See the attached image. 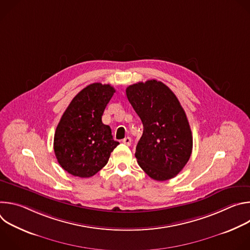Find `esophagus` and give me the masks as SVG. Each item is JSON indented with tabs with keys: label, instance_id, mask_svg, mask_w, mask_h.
Instances as JSON below:
<instances>
[{
	"label": "esophagus",
	"instance_id": "1",
	"mask_svg": "<svg viewBox=\"0 0 250 250\" xmlns=\"http://www.w3.org/2000/svg\"><path fill=\"white\" fill-rule=\"evenodd\" d=\"M123 142L125 145H126V146H130L131 145V138L130 137H125L124 139H123Z\"/></svg>",
	"mask_w": 250,
	"mask_h": 250
}]
</instances>
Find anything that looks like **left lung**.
Masks as SVG:
<instances>
[{"label": "left lung", "mask_w": 250, "mask_h": 250, "mask_svg": "<svg viewBox=\"0 0 250 250\" xmlns=\"http://www.w3.org/2000/svg\"><path fill=\"white\" fill-rule=\"evenodd\" d=\"M125 92L144 125L135 149L138 165L154 180L174 178L187 164L193 148L192 131L180 102L156 80L130 85Z\"/></svg>", "instance_id": "1"}]
</instances>
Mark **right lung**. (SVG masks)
I'll return each mask as SVG.
<instances>
[{"label": "right lung", "mask_w": 250, "mask_h": 250, "mask_svg": "<svg viewBox=\"0 0 250 250\" xmlns=\"http://www.w3.org/2000/svg\"><path fill=\"white\" fill-rule=\"evenodd\" d=\"M115 92L110 84H90L73 98L62 115L53 147L58 163L69 174L80 178L94 176L120 145L113 139L111 127L102 122Z\"/></svg>", "instance_id": "add662e5"}]
</instances>
